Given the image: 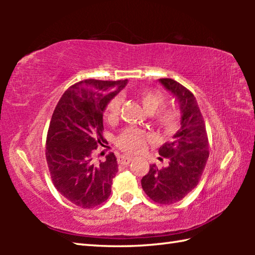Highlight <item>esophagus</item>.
Returning <instances> with one entry per match:
<instances>
[{
  "label": "esophagus",
  "instance_id": "esophagus-1",
  "mask_svg": "<svg viewBox=\"0 0 255 255\" xmlns=\"http://www.w3.org/2000/svg\"><path fill=\"white\" fill-rule=\"evenodd\" d=\"M131 161H132V157L130 156H126V155H119L118 156V163L123 164V165H128Z\"/></svg>",
  "mask_w": 255,
  "mask_h": 255
}]
</instances>
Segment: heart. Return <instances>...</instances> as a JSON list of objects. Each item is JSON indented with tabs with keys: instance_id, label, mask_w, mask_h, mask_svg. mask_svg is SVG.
<instances>
[{
	"instance_id": "heart-1",
	"label": "heart",
	"mask_w": 255,
	"mask_h": 255,
	"mask_svg": "<svg viewBox=\"0 0 255 255\" xmlns=\"http://www.w3.org/2000/svg\"><path fill=\"white\" fill-rule=\"evenodd\" d=\"M138 99L148 114H152L155 124L165 132H171L179 127L181 120V111L175 106H163L165 96L158 90L144 89L138 92ZM123 105V98L115 96L106 106V118L112 122L117 119ZM149 140L148 132L135 127L126 128L117 137L116 143L118 147L127 153H139Z\"/></svg>"
}]
</instances>
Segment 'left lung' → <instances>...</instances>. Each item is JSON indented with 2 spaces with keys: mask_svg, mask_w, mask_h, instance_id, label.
Instances as JSON below:
<instances>
[{
  "mask_svg": "<svg viewBox=\"0 0 255 255\" xmlns=\"http://www.w3.org/2000/svg\"><path fill=\"white\" fill-rule=\"evenodd\" d=\"M164 88L178 99L181 127L172 141L161 146L158 153L169 165L159 169L155 164L141 179V188L159 205L175 204L199 183L209 156V141L199 106L191 91L172 79H159Z\"/></svg>",
  "mask_w": 255,
  "mask_h": 255,
  "instance_id": "8db88e82",
  "label": "left lung"
}]
</instances>
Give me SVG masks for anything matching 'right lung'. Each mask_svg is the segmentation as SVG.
<instances>
[{
  "label": "right lung",
  "mask_w": 255,
  "mask_h": 255,
  "mask_svg": "<svg viewBox=\"0 0 255 255\" xmlns=\"http://www.w3.org/2000/svg\"><path fill=\"white\" fill-rule=\"evenodd\" d=\"M127 80H84L68 88L51 116L46 139V159L57 191L84 209L101 205L111 193L118 172L114 153L103 162L93 161L102 145L103 111Z\"/></svg>",
  "instance_id": "1"
}]
</instances>
